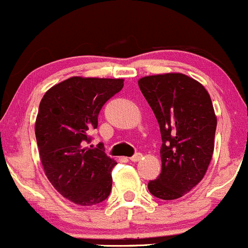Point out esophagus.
Masks as SVG:
<instances>
[{
    "label": "esophagus",
    "instance_id": "1",
    "mask_svg": "<svg viewBox=\"0 0 248 248\" xmlns=\"http://www.w3.org/2000/svg\"><path fill=\"white\" fill-rule=\"evenodd\" d=\"M141 158H142V155H141V153H136V155H134L133 157L130 158V161L131 162H139V161H141Z\"/></svg>",
    "mask_w": 248,
    "mask_h": 248
}]
</instances>
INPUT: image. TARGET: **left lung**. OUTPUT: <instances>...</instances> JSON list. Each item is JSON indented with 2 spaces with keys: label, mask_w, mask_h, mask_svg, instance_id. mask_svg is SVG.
<instances>
[{
  "label": "left lung",
  "mask_w": 248,
  "mask_h": 248,
  "mask_svg": "<svg viewBox=\"0 0 248 248\" xmlns=\"http://www.w3.org/2000/svg\"><path fill=\"white\" fill-rule=\"evenodd\" d=\"M139 87L155 113L162 136V171L148 183L153 196L170 201L203 179L214 151L217 115L208 91L181 73L148 75Z\"/></svg>",
  "instance_id": "left-lung-1"
}]
</instances>
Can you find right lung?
<instances>
[{"label":"right lung","mask_w":248,"mask_h":248,"mask_svg":"<svg viewBox=\"0 0 248 248\" xmlns=\"http://www.w3.org/2000/svg\"><path fill=\"white\" fill-rule=\"evenodd\" d=\"M124 86V79L72 77L56 84L39 106L35 135L40 161L52 186L82 207L105 201L117 162L98 148L85 147L97 128L98 113Z\"/></svg>","instance_id":"add662e5"}]
</instances>
